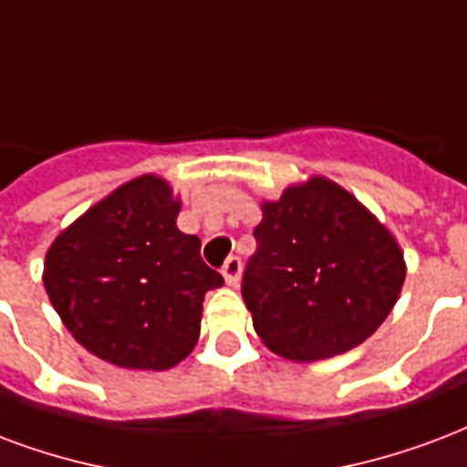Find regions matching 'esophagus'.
I'll return each instance as SVG.
<instances>
[{
  "label": "esophagus",
  "mask_w": 467,
  "mask_h": 467,
  "mask_svg": "<svg viewBox=\"0 0 467 467\" xmlns=\"http://www.w3.org/2000/svg\"><path fill=\"white\" fill-rule=\"evenodd\" d=\"M240 275H243V262L240 257H227V262L223 265V277L230 286L240 285Z\"/></svg>",
  "instance_id": "1"
}]
</instances>
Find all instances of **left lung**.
Returning <instances> with one entry per match:
<instances>
[{
	"mask_svg": "<svg viewBox=\"0 0 467 467\" xmlns=\"http://www.w3.org/2000/svg\"><path fill=\"white\" fill-rule=\"evenodd\" d=\"M257 252L243 296L257 337L292 361L364 344L391 314L406 279L396 237L348 190L324 175L262 202Z\"/></svg>",
	"mask_w": 467,
	"mask_h": 467,
	"instance_id": "1",
	"label": "left lung"
}]
</instances>
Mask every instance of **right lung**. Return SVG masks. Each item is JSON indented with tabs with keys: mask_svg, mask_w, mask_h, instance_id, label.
<instances>
[{
	"mask_svg": "<svg viewBox=\"0 0 467 467\" xmlns=\"http://www.w3.org/2000/svg\"><path fill=\"white\" fill-rule=\"evenodd\" d=\"M181 198L161 175L109 192L61 230L44 260L51 306L86 351L120 368L165 371L195 348L202 302L224 279L178 230Z\"/></svg>",
	"mask_w": 467,
	"mask_h": 467,
	"instance_id": "1",
	"label": "right lung"
}]
</instances>
